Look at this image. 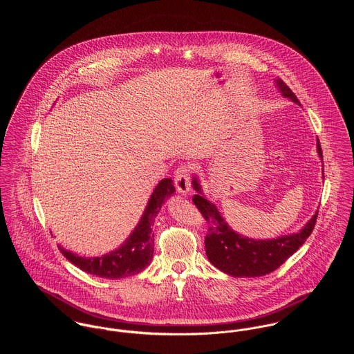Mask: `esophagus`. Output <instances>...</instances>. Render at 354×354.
Wrapping results in <instances>:
<instances>
[{"instance_id": "esophagus-1", "label": "esophagus", "mask_w": 354, "mask_h": 354, "mask_svg": "<svg viewBox=\"0 0 354 354\" xmlns=\"http://www.w3.org/2000/svg\"><path fill=\"white\" fill-rule=\"evenodd\" d=\"M174 184L177 191L181 195H188L191 191V181H189V169L185 165H181L177 170H176V176H174Z\"/></svg>"}]
</instances>
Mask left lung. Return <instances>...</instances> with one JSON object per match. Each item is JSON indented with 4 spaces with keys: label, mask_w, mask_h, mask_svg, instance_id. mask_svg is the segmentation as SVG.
<instances>
[{
    "label": "left lung",
    "mask_w": 354,
    "mask_h": 354,
    "mask_svg": "<svg viewBox=\"0 0 354 354\" xmlns=\"http://www.w3.org/2000/svg\"><path fill=\"white\" fill-rule=\"evenodd\" d=\"M275 86L282 97L301 106L293 91L279 77L275 79ZM316 150L319 158L323 159L319 139ZM192 185L198 192L192 201L208 223V233L204 239L205 254L218 270L236 278L263 277L277 270L303 245L316 223L317 211L297 233L271 240L250 239L239 234L227 225L216 205L204 196L201 181L196 176L192 178Z\"/></svg>",
    "instance_id": "8db88e82"
}]
</instances>
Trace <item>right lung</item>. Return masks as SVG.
<instances>
[{
    "instance_id": "1",
    "label": "right lung",
    "mask_w": 354,
    "mask_h": 354,
    "mask_svg": "<svg viewBox=\"0 0 354 354\" xmlns=\"http://www.w3.org/2000/svg\"><path fill=\"white\" fill-rule=\"evenodd\" d=\"M174 192L176 188L173 185V180H160L156 184L136 227L124 244L111 252L97 257H86L71 252L59 244L58 248L72 264L91 275L107 279H120L139 274L150 266L153 256V221L162 205L170 196H173Z\"/></svg>"
}]
</instances>
